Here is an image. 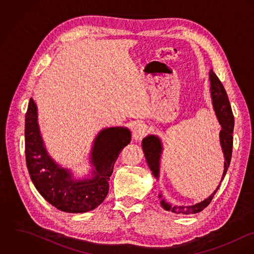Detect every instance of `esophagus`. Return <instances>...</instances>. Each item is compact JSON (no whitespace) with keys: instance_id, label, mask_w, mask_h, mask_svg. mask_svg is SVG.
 <instances>
[{"instance_id":"1","label":"esophagus","mask_w":254,"mask_h":254,"mask_svg":"<svg viewBox=\"0 0 254 254\" xmlns=\"http://www.w3.org/2000/svg\"><path fill=\"white\" fill-rule=\"evenodd\" d=\"M147 132V127L144 124H137L132 129V137L135 140H140Z\"/></svg>"}]
</instances>
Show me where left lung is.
Instances as JSON below:
<instances>
[{"instance_id": "8db88e82", "label": "left lung", "mask_w": 254, "mask_h": 254, "mask_svg": "<svg viewBox=\"0 0 254 254\" xmlns=\"http://www.w3.org/2000/svg\"><path fill=\"white\" fill-rule=\"evenodd\" d=\"M209 79L211 84L210 91H211L213 108H214L216 117L219 121V124L222 127V129L220 131V143H221L222 150L224 153V158H225L224 173L216 190L208 198L204 199L201 202L196 203L190 206H183V205L173 206L171 203L165 201V199H161V205L165 210L172 211L173 213H176V214H186V215L195 214L202 211L204 208H206L213 199L217 190H219L221 183L225 178V175L231 163L232 151H233V133H234V125H235L233 111L230 105L227 92L222 82L220 81V79L212 69L209 72ZM142 149L145 155V159L148 164V167L152 172L153 176L158 179L159 172H160V158L163 150V146L160 138L152 134L146 136L142 140ZM159 197L162 198V194H160Z\"/></svg>"}]
</instances>
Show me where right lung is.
Wrapping results in <instances>:
<instances>
[{
    "mask_svg": "<svg viewBox=\"0 0 254 254\" xmlns=\"http://www.w3.org/2000/svg\"><path fill=\"white\" fill-rule=\"evenodd\" d=\"M37 117L36 104L30 98L25 114V159L36 190L54 207L66 213H84L95 209L109 192L114 164L130 142V130L124 127L102 129L90 154L94 166L92 177L75 180L69 170L60 167L49 156Z\"/></svg>",
    "mask_w": 254,
    "mask_h": 254,
    "instance_id": "right-lung-1",
    "label": "right lung"
}]
</instances>
